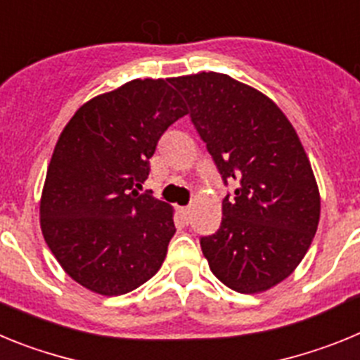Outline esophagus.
<instances>
[{
  "instance_id": "obj_1",
  "label": "esophagus",
  "mask_w": 360,
  "mask_h": 360,
  "mask_svg": "<svg viewBox=\"0 0 360 360\" xmlns=\"http://www.w3.org/2000/svg\"><path fill=\"white\" fill-rule=\"evenodd\" d=\"M180 214H182V219L186 224H189L191 219V207H180Z\"/></svg>"
}]
</instances>
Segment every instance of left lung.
Listing matches in <instances>:
<instances>
[{
  "label": "left lung",
  "mask_w": 360,
  "mask_h": 360,
  "mask_svg": "<svg viewBox=\"0 0 360 360\" xmlns=\"http://www.w3.org/2000/svg\"><path fill=\"white\" fill-rule=\"evenodd\" d=\"M224 182L221 225L200 240L212 274L240 294L276 287L294 272L316 236L321 198L290 120L266 95L225 73L171 81Z\"/></svg>",
  "instance_id": "1"
}]
</instances>
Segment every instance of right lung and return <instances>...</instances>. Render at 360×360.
<instances>
[{"label": "right lung", "instance_id": "add662e5", "mask_svg": "<svg viewBox=\"0 0 360 360\" xmlns=\"http://www.w3.org/2000/svg\"><path fill=\"white\" fill-rule=\"evenodd\" d=\"M173 79H135L82 104L63 129L41 195V231L66 274L122 295L157 274L176 232L173 207L139 195L149 158L187 113Z\"/></svg>", "mask_w": 360, "mask_h": 360}]
</instances>
